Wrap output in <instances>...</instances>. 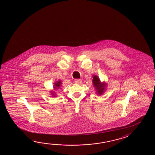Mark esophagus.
<instances>
[{"mask_svg":"<svg viewBox=\"0 0 155 155\" xmlns=\"http://www.w3.org/2000/svg\"><path fill=\"white\" fill-rule=\"evenodd\" d=\"M74 82L77 83V84H80L82 83V80L81 79H76L74 81Z\"/></svg>","mask_w":155,"mask_h":155,"instance_id":"esophagus-1","label":"esophagus"}]
</instances>
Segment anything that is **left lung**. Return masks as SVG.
I'll list each match as a JSON object with an SVG mask.
<instances>
[{"mask_svg": "<svg viewBox=\"0 0 155 155\" xmlns=\"http://www.w3.org/2000/svg\"><path fill=\"white\" fill-rule=\"evenodd\" d=\"M93 85L94 87L96 93L98 95H101L104 94L107 87V83L104 82H101V79L97 75L93 76Z\"/></svg>", "mask_w": 155, "mask_h": 155, "instance_id": "obj_1", "label": "left lung"}]
</instances>
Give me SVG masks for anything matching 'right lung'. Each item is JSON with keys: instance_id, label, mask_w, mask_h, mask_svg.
Returning <instances> with one entry per match:
<instances>
[{"instance_id": "right-lung-1", "label": "right lung", "mask_w": 155, "mask_h": 155, "mask_svg": "<svg viewBox=\"0 0 155 155\" xmlns=\"http://www.w3.org/2000/svg\"><path fill=\"white\" fill-rule=\"evenodd\" d=\"M61 85H62V82H61L60 79H59L56 82L54 83V90H52L50 91L51 95H52V97H57L56 92L57 89L60 88Z\"/></svg>"}]
</instances>
